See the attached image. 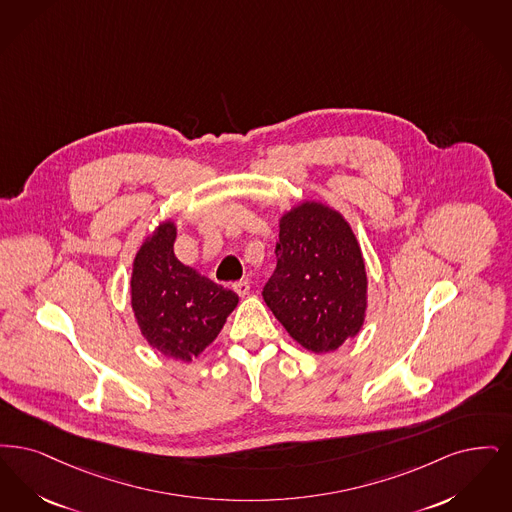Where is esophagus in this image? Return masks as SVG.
Segmentation results:
<instances>
[{"instance_id": "esophagus-1", "label": "esophagus", "mask_w": 512, "mask_h": 512, "mask_svg": "<svg viewBox=\"0 0 512 512\" xmlns=\"http://www.w3.org/2000/svg\"><path fill=\"white\" fill-rule=\"evenodd\" d=\"M233 290L239 294V296H246L250 292V281L248 279H241L233 285Z\"/></svg>"}]
</instances>
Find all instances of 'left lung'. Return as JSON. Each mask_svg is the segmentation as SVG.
<instances>
[{
  "instance_id": "1",
  "label": "left lung",
  "mask_w": 512,
  "mask_h": 512,
  "mask_svg": "<svg viewBox=\"0 0 512 512\" xmlns=\"http://www.w3.org/2000/svg\"><path fill=\"white\" fill-rule=\"evenodd\" d=\"M277 269L264 300L290 338L329 354L354 338L367 315V271L356 233L327 202L302 200L279 218Z\"/></svg>"
}]
</instances>
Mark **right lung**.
Returning a JSON list of instances; mask_svg holds the SVG:
<instances>
[{
	"label": "right lung",
	"mask_w": 512,
	"mask_h": 512,
	"mask_svg": "<svg viewBox=\"0 0 512 512\" xmlns=\"http://www.w3.org/2000/svg\"><path fill=\"white\" fill-rule=\"evenodd\" d=\"M176 237V222L164 220L141 241L130 281L132 312L153 350L191 363L216 340L239 296L181 264Z\"/></svg>",
	"instance_id": "right-lung-1"
}]
</instances>
